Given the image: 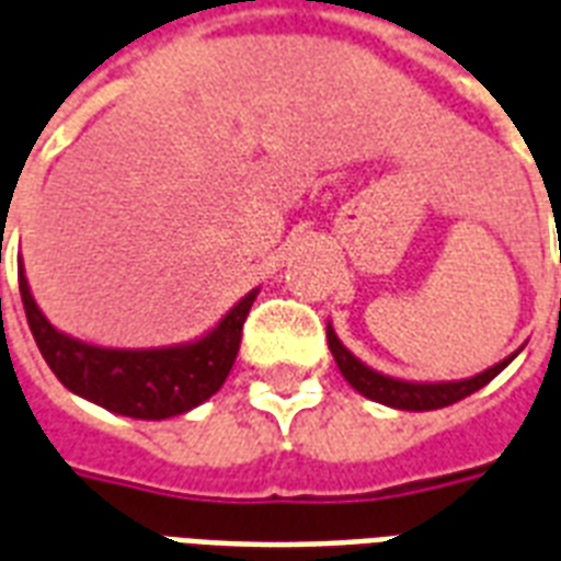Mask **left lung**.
<instances>
[{
  "instance_id": "1",
  "label": "left lung",
  "mask_w": 561,
  "mask_h": 561,
  "mask_svg": "<svg viewBox=\"0 0 561 561\" xmlns=\"http://www.w3.org/2000/svg\"><path fill=\"white\" fill-rule=\"evenodd\" d=\"M327 341L332 356H335V365L341 370V376L347 379L358 394L374 400V403L391 405V409H403V412H433V409H444V405H453L470 397L473 391H480L482 385H489L494 376L503 370V367L512 365V358L518 356L520 350H515L512 356H506L503 362H497L489 370L470 376V379H453V382H409V379H397V376H385L374 367H367L362 358H356L350 353L341 337L335 335L332 323H327Z\"/></svg>"
}]
</instances>
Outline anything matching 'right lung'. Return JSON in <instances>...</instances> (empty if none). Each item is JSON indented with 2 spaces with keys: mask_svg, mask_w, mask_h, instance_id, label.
<instances>
[{
  "mask_svg": "<svg viewBox=\"0 0 561 561\" xmlns=\"http://www.w3.org/2000/svg\"><path fill=\"white\" fill-rule=\"evenodd\" d=\"M20 297L37 350L67 391L114 414L164 421L191 412L220 391L241 347L243 320L259 297V288L238 299L205 335L185 344L147 350L100 347L55 329L34 302L23 262Z\"/></svg>",
  "mask_w": 561,
  "mask_h": 561,
  "instance_id": "add662e5",
  "label": "right lung"
}]
</instances>
